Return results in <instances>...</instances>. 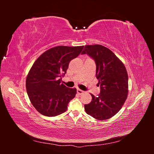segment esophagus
<instances>
[{"mask_svg": "<svg viewBox=\"0 0 154 154\" xmlns=\"http://www.w3.org/2000/svg\"><path fill=\"white\" fill-rule=\"evenodd\" d=\"M77 93H78L79 95H81V94H83V93H84V91H82V90L79 89V88H78V89H77Z\"/></svg>", "mask_w": 154, "mask_h": 154, "instance_id": "34e87169", "label": "esophagus"}]
</instances>
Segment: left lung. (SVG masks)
<instances>
[{
    "label": "left lung",
    "mask_w": 154,
    "mask_h": 154,
    "mask_svg": "<svg viewBox=\"0 0 154 154\" xmlns=\"http://www.w3.org/2000/svg\"><path fill=\"white\" fill-rule=\"evenodd\" d=\"M81 54H87L94 60L100 85V94H91V102L84 105L86 113L96 119H109L122 108L127 97V69L112 51L103 45H85Z\"/></svg>",
    "instance_id": "obj_1"
}]
</instances>
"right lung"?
Here are the masks:
<instances>
[{"mask_svg": "<svg viewBox=\"0 0 154 154\" xmlns=\"http://www.w3.org/2000/svg\"><path fill=\"white\" fill-rule=\"evenodd\" d=\"M84 46H57L46 51L32 65L26 78V91L32 105L44 116L63 113L76 94V89L62 83L69 62Z\"/></svg>", "mask_w": 154, "mask_h": 154, "instance_id": "obj_1", "label": "right lung"}]
</instances>
